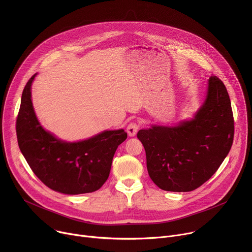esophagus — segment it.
I'll list each match as a JSON object with an SVG mask.
<instances>
[{
	"instance_id": "esophagus-1",
	"label": "esophagus",
	"mask_w": 252,
	"mask_h": 252,
	"mask_svg": "<svg viewBox=\"0 0 252 252\" xmlns=\"http://www.w3.org/2000/svg\"><path fill=\"white\" fill-rule=\"evenodd\" d=\"M137 130H138V126L135 123H130L126 127V131L129 136H134Z\"/></svg>"
}]
</instances>
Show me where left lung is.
<instances>
[{"label":"left lung","instance_id":"obj_1","mask_svg":"<svg viewBox=\"0 0 252 252\" xmlns=\"http://www.w3.org/2000/svg\"><path fill=\"white\" fill-rule=\"evenodd\" d=\"M233 116L225 86L207 81L199 109L174 126L152 125L137 132L152 181L162 190L186 192L199 188L219 169L233 141Z\"/></svg>","mask_w":252,"mask_h":252}]
</instances>
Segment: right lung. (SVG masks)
<instances>
[{"label":"right lung","mask_w":252,"mask_h":252,"mask_svg":"<svg viewBox=\"0 0 252 252\" xmlns=\"http://www.w3.org/2000/svg\"><path fill=\"white\" fill-rule=\"evenodd\" d=\"M27 83L17 119L19 148L30 167L51 189L63 194L97 190L110 175L115 153L127 133L123 129L103 130L92 137L66 141L45 129L34 113L32 84Z\"/></svg>","instance_id":"right-lung-1"}]
</instances>
